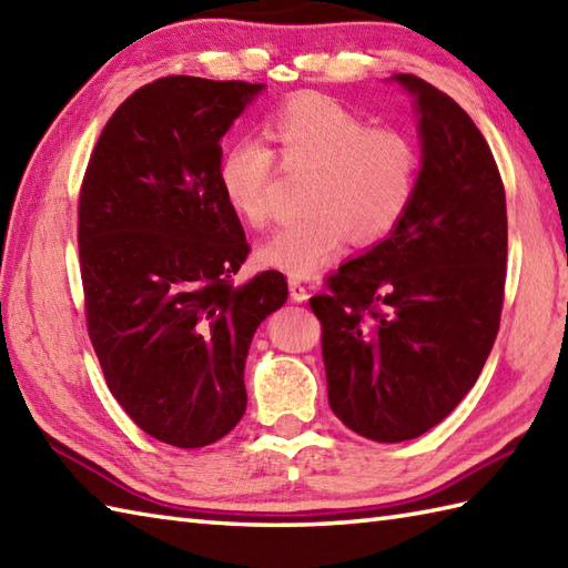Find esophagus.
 I'll use <instances>...</instances> for the list:
<instances>
[{
    "label": "esophagus",
    "mask_w": 568,
    "mask_h": 568,
    "mask_svg": "<svg viewBox=\"0 0 568 568\" xmlns=\"http://www.w3.org/2000/svg\"><path fill=\"white\" fill-rule=\"evenodd\" d=\"M287 287H291V297L295 300V303H305V300L310 297L305 283L300 281V277H295V275L287 277Z\"/></svg>",
    "instance_id": "obj_1"
}]
</instances>
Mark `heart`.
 <instances>
[{
    "instance_id": "heart-1",
    "label": "heart",
    "mask_w": 568,
    "mask_h": 568,
    "mask_svg": "<svg viewBox=\"0 0 568 568\" xmlns=\"http://www.w3.org/2000/svg\"><path fill=\"white\" fill-rule=\"evenodd\" d=\"M263 146L239 139L222 151L216 183L239 220L263 226L271 214L275 162L283 171H310L305 212L287 220L256 251L261 265L295 277L315 275L352 236L356 244L390 234L415 197L417 143L393 126L320 92L295 94L265 116Z\"/></svg>"
}]
</instances>
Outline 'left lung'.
<instances>
[{
    "label": "left lung",
    "mask_w": 568,
    "mask_h": 568,
    "mask_svg": "<svg viewBox=\"0 0 568 568\" xmlns=\"http://www.w3.org/2000/svg\"><path fill=\"white\" fill-rule=\"evenodd\" d=\"M393 80L419 116L415 197L388 239L310 300L329 407L383 444L425 434L474 388L498 336L508 261L505 187L484 134L434 84Z\"/></svg>",
    "instance_id": "1"
}]
</instances>
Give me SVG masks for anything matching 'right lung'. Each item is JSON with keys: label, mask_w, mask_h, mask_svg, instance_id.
<instances>
[{"label": "right lung", "mask_w": 568, "mask_h": 568, "mask_svg": "<svg viewBox=\"0 0 568 568\" xmlns=\"http://www.w3.org/2000/svg\"><path fill=\"white\" fill-rule=\"evenodd\" d=\"M261 90L190 75L143 84L102 129L82 178L90 342L124 413L180 449L236 427L251 339L287 300L277 271L234 285L251 246L216 183L220 141Z\"/></svg>", "instance_id": "add662e5"}]
</instances>
